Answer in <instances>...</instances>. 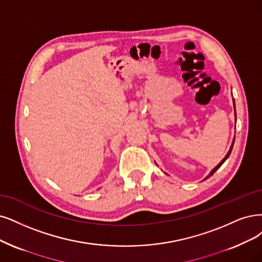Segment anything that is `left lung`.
Wrapping results in <instances>:
<instances>
[{
  "label": "left lung",
  "instance_id": "left-lung-1",
  "mask_svg": "<svg viewBox=\"0 0 262 262\" xmlns=\"http://www.w3.org/2000/svg\"><path fill=\"white\" fill-rule=\"evenodd\" d=\"M233 103H234V110H235V102H234V99H233ZM235 116H236V113H235ZM234 140H235V137H234L233 141H232V144H231V148H230L229 152L227 153V156L225 157V159H224V160H222V161H221V162H220V163L218 164V165H217V166H216V167H215L214 169H212V170H211V171L209 172V175H208V176H207V177H206L205 179H207V178H209L210 176H212V175H214V172H215V171H216V170H217V169H218V168H219V167H220V166L222 165V164H224V163H225V161H226V160H227V159H228V158L230 157V154H231V151H232V149H233V144H234ZM205 179H204V180H205Z\"/></svg>",
  "mask_w": 262,
  "mask_h": 262
}]
</instances>
